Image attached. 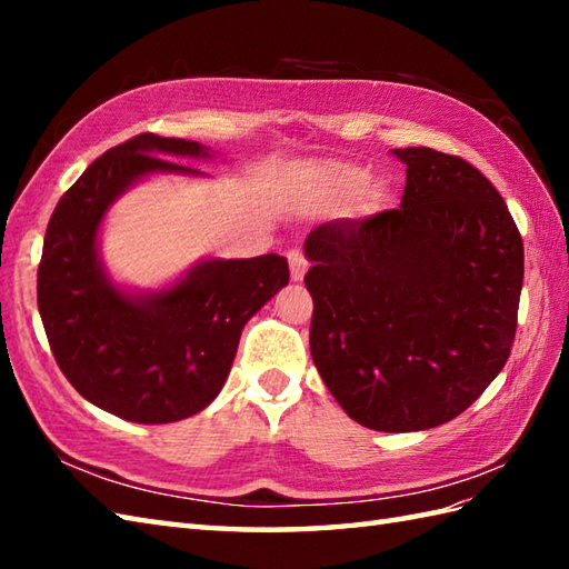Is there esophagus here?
Here are the masks:
<instances>
[{
	"mask_svg": "<svg viewBox=\"0 0 569 569\" xmlns=\"http://www.w3.org/2000/svg\"><path fill=\"white\" fill-rule=\"evenodd\" d=\"M288 266H291V278H293V281H303V276L308 271V261L303 257V251H300V249L288 251Z\"/></svg>",
	"mask_w": 569,
	"mask_h": 569,
	"instance_id": "obj_1",
	"label": "esophagus"
}]
</instances>
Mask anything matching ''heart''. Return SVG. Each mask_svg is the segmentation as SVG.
I'll return each instance as SVG.
<instances>
[{
  "instance_id": "heart-1",
  "label": "heart",
  "mask_w": 569,
  "mask_h": 569,
  "mask_svg": "<svg viewBox=\"0 0 569 569\" xmlns=\"http://www.w3.org/2000/svg\"><path fill=\"white\" fill-rule=\"evenodd\" d=\"M312 180H316V186L328 198H345V196H352V192L361 183H365V171L352 163L328 161V163H320L312 168ZM373 198H377V190L373 188L361 190V200L365 202H369Z\"/></svg>"
}]
</instances>
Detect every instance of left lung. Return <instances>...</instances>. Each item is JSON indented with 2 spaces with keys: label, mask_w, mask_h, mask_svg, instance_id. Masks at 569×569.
Returning a JSON list of instances; mask_svg holds the SVG:
<instances>
[{
  "label": "left lung",
  "mask_w": 569,
  "mask_h": 569,
  "mask_svg": "<svg viewBox=\"0 0 569 569\" xmlns=\"http://www.w3.org/2000/svg\"><path fill=\"white\" fill-rule=\"evenodd\" d=\"M406 163L401 208L312 229L310 355L359 426L428 430L457 418L511 355L523 241L475 166L426 147Z\"/></svg>",
  "instance_id": "obj_1"
}]
</instances>
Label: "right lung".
<instances>
[{"mask_svg": "<svg viewBox=\"0 0 569 569\" xmlns=\"http://www.w3.org/2000/svg\"><path fill=\"white\" fill-rule=\"evenodd\" d=\"M176 159L210 161L214 153L156 134L104 151L58 200L39 263V312L60 371L92 406L143 426L208 408L244 325L288 283V261L278 253L202 259L159 291L112 281L100 257L107 210L156 173L208 178Z\"/></svg>", "mask_w": 569, "mask_h": 569, "instance_id": "1", "label": "right lung"}]
</instances>
